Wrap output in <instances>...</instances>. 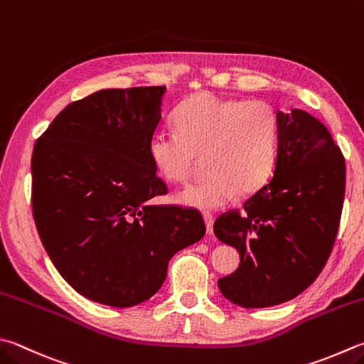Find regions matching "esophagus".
<instances>
[{"mask_svg": "<svg viewBox=\"0 0 364 364\" xmlns=\"http://www.w3.org/2000/svg\"><path fill=\"white\" fill-rule=\"evenodd\" d=\"M204 222H205V230H208V235H212V226H214V215L210 212H204L203 214Z\"/></svg>", "mask_w": 364, "mask_h": 364, "instance_id": "obj_1", "label": "esophagus"}]
</instances>
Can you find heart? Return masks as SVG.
I'll use <instances>...</instances> for the list:
<instances>
[{
    "mask_svg": "<svg viewBox=\"0 0 364 364\" xmlns=\"http://www.w3.org/2000/svg\"><path fill=\"white\" fill-rule=\"evenodd\" d=\"M174 125L177 133L152 134L149 156L156 174L173 183L188 182L205 156L209 176L177 195L190 208L218 209L237 191L253 193L276 168L280 123L269 102L201 92L176 109Z\"/></svg>",
    "mask_w": 364,
    "mask_h": 364,
    "instance_id": "1",
    "label": "heart"
}]
</instances>
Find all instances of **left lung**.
Returning a JSON list of instances; mask_svg holds the SVG:
<instances>
[{"label":"left lung","instance_id":"obj_1","mask_svg":"<svg viewBox=\"0 0 364 364\" xmlns=\"http://www.w3.org/2000/svg\"><path fill=\"white\" fill-rule=\"evenodd\" d=\"M279 155L272 179L214 222L241 264L218 279L241 307H269L296 298L323 269L339 230L346 160L325 125L304 111L277 112Z\"/></svg>","mask_w":364,"mask_h":364}]
</instances>
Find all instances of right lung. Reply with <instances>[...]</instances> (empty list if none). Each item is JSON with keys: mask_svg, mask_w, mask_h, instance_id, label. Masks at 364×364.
Returning <instances> with one entry per match:
<instances>
[{"mask_svg": "<svg viewBox=\"0 0 364 364\" xmlns=\"http://www.w3.org/2000/svg\"><path fill=\"white\" fill-rule=\"evenodd\" d=\"M166 87L107 88L68 105L31 156V205L47 255L82 296L147 301L171 257L200 241L201 212L150 204L168 187L149 156Z\"/></svg>", "mask_w": 364, "mask_h": 364, "instance_id": "obj_1", "label": "right lung"}]
</instances>
